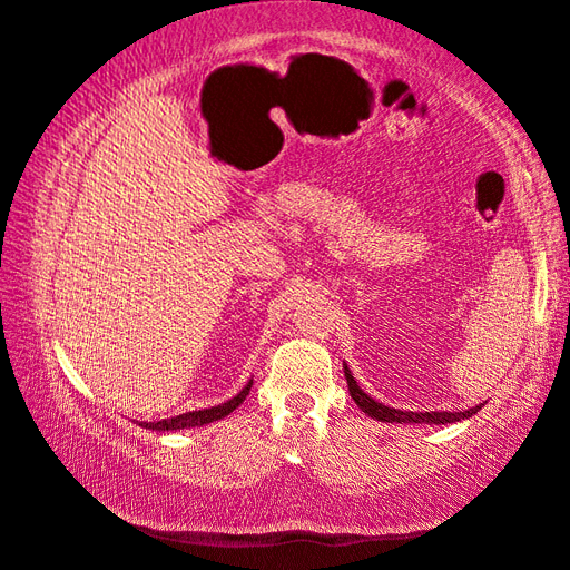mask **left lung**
Masks as SVG:
<instances>
[{
  "label": "left lung",
  "instance_id": "1",
  "mask_svg": "<svg viewBox=\"0 0 570 570\" xmlns=\"http://www.w3.org/2000/svg\"><path fill=\"white\" fill-rule=\"evenodd\" d=\"M345 379H347L350 395L354 399V403L360 405L366 415L376 417L379 422H399V425H446V422L466 420L481 410V405H475V407L464 410V413H446V410H442V413H436V410H432V413H413V410L389 407V405L374 401L372 395H366L360 386H356V381H354L347 364H345Z\"/></svg>",
  "mask_w": 570,
  "mask_h": 570
}]
</instances>
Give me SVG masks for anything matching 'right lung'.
Listing matches in <instances>:
<instances>
[{
  "mask_svg": "<svg viewBox=\"0 0 570 570\" xmlns=\"http://www.w3.org/2000/svg\"><path fill=\"white\" fill-rule=\"evenodd\" d=\"M249 389H253V381H247V386L240 393L233 395L230 401H225L220 405L204 407V410H191V413H181L177 417H167V420H160V422H140V428L155 430V432H169V430H191V428L208 425V422H216L225 415H230L233 410L247 399Z\"/></svg>",
  "mask_w": 570,
  "mask_h": 570,
  "instance_id": "1",
  "label": "right lung"
}]
</instances>
